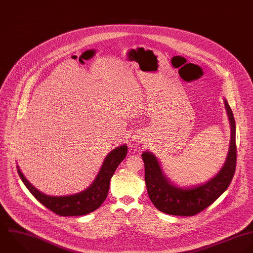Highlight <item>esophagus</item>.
<instances>
[{
	"label": "esophagus",
	"instance_id": "obj_1",
	"mask_svg": "<svg viewBox=\"0 0 253 253\" xmlns=\"http://www.w3.org/2000/svg\"><path fill=\"white\" fill-rule=\"evenodd\" d=\"M144 141V137L142 136V134H135L132 136V142L136 145L141 144Z\"/></svg>",
	"mask_w": 253,
	"mask_h": 253
}]
</instances>
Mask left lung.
<instances>
[{
  "label": "left lung",
  "mask_w": 253,
  "mask_h": 253,
  "mask_svg": "<svg viewBox=\"0 0 253 253\" xmlns=\"http://www.w3.org/2000/svg\"><path fill=\"white\" fill-rule=\"evenodd\" d=\"M224 103L231 125L229 152L222 169L208 181L186 187L178 186L167 177L161 162L152 152L142 154L148 194L159 211L174 216H194L210 206L229 187L237 165L236 122L226 98Z\"/></svg>",
  "instance_id": "left-lung-1"
}]
</instances>
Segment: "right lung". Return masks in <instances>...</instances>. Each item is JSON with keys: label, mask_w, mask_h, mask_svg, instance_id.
<instances>
[{"label": "right lung", "mask_w": 253, "mask_h": 253, "mask_svg": "<svg viewBox=\"0 0 253 253\" xmlns=\"http://www.w3.org/2000/svg\"><path fill=\"white\" fill-rule=\"evenodd\" d=\"M127 145L112 150L104 159L103 164L93 180L84 190L63 196H50L36 189L23 175L17 166V172L30 193L47 209L63 217L84 216L98 209L107 197L110 179L120 163L127 155Z\"/></svg>", "instance_id": "obj_1"}]
</instances>
